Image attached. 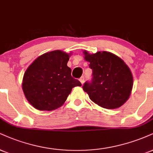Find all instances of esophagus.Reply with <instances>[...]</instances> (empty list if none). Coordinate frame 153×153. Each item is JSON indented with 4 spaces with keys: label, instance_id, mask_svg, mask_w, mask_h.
Masks as SVG:
<instances>
[{
    "label": "esophagus",
    "instance_id": "obj_1",
    "mask_svg": "<svg viewBox=\"0 0 153 153\" xmlns=\"http://www.w3.org/2000/svg\"><path fill=\"white\" fill-rule=\"evenodd\" d=\"M79 80H80V82H81V84L82 85L84 83V82H85V78H84V77L83 76H82V77H80V78L79 79Z\"/></svg>",
    "mask_w": 153,
    "mask_h": 153
}]
</instances>
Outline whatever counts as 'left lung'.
Returning <instances> with one entry per match:
<instances>
[{
  "mask_svg": "<svg viewBox=\"0 0 153 153\" xmlns=\"http://www.w3.org/2000/svg\"><path fill=\"white\" fill-rule=\"evenodd\" d=\"M85 60L93 70L92 80L85 82L82 89L90 99L102 108L115 109L129 98L133 78L128 66L119 57L102 51L90 54L83 51Z\"/></svg>",
  "mask_w": 153,
  "mask_h": 153,
  "instance_id": "1",
  "label": "left lung"
}]
</instances>
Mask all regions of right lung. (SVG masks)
<instances>
[{"label": "right lung", "instance_id": "right-lung-1", "mask_svg": "<svg viewBox=\"0 0 153 153\" xmlns=\"http://www.w3.org/2000/svg\"><path fill=\"white\" fill-rule=\"evenodd\" d=\"M69 56L59 50L44 53L25 71L22 88L36 109L51 111L60 108L73 88L82 85L71 76V69L67 65Z\"/></svg>", "mask_w": 153, "mask_h": 153}]
</instances>
